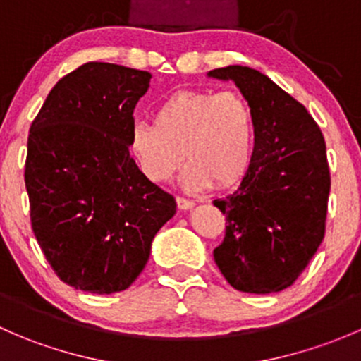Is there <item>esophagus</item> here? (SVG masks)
Returning <instances> with one entry per match:
<instances>
[{
    "mask_svg": "<svg viewBox=\"0 0 361 361\" xmlns=\"http://www.w3.org/2000/svg\"><path fill=\"white\" fill-rule=\"evenodd\" d=\"M176 204L180 209H192V207L195 206L194 201H190V199H185V197H176Z\"/></svg>",
    "mask_w": 361,
    "mask_h": 361,
    "instance_id": "34e87169",
    "label": "esophagus"
}]
</instances>
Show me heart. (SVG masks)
I'll return each mask as SVG.
<instances>
[{"instance_id": "b5f03b06", "label": "heart", "mask_w": 361, "mask_h": 361, "mask_svg": "<svg viewBox=\"0 0 361 361\" xmlns=\"http://www.w3.org/2000/svg\"><path fill=\"white\" fill-rule=\"evenodd\" d=\"M255 134L253 108L241 92L185 89L160 101L154 123L133 127L130 150L152 181L169 180L185 154V188H231L248 173Z\"/></svg>"}]
</instances>
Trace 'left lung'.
Instances as JSON below:
<instances>
[{"instance_id": "left-lung-1", "label": "left lung", "mask_w": 361, "mask_h": 361, "mask_svg": "<svg viewBox=\"0 0 361 361\" xmlns=\"http://www.w3.org/2000/svg\"><path fill=\"white\" fill-rule=\"evenodd\" d=\"M255 113L251 166L234 194L214 199L225 238L213 251L228 285L246 293L281 292L307 267L325 238L330 194L326 145L304 104L257 69L218 68Z\"/></svg>"}]
</instances>
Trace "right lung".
Listing matches in <instances>:
<instances>
[{
    "mask_svg": "<svg viewBox=\"0 0 361 361\" xmlns=\"http://www.w3.org/2000/svg\"><path fill=\"white\" fill-rule=\"evenodd\" d=\"M148 71L87 63L47 96L27 136L24 181L31 227L57 278L76 290L129 288L159 228L176 213L129 154Z\"/></svg>",
    "mask_w": 361,
    "mask_h": 361,
    "instance_id": "right-lung-1",
    "label": "right lung"
}]
</instances>
